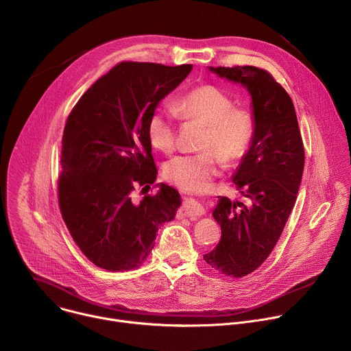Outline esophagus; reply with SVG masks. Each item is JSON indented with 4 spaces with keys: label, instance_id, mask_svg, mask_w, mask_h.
Listing matches in <instances>:
<instances>
[{
    "label": "esophagus",
    "instance_id": "34e87169",
    "mask_svg": "<svg viewBox=\"0 0 351 351\" xmlns=\"http://www.w3.org/2000/svg\"><path fill=\"white\" fill-rule=\"evenodd\" d=\"M180 213H182V215L190 217L193 219L197 217H202L204 214V208L199 206V203L195 202L194 198H186L183 202L182 208H180Z\"/></svg>",
    "mask_w": 351,
    "mask_h": 351
}]
</instances>
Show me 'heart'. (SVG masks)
Wrapping results in <instances>:
<instances>
[{
	"mask_svg": "<svg viewBox=\"0 0 351 351\" xmlns=\"http://www.w3.org/2000/svg\"><path fill=\"white\" fill-rule=\"evenodd\" d=\"M183 118L206 123L202 153L180 154L164 167L165 178L187 191H207L222 172L225 160L241 158L254 136L253 115L244 108H233L232 98L215 86L191 90L175 104ZM147 136L160 152L171 153L176 144V114L157 110L147 123Z\"/></svg>",
	"mask_w": 351,
	"mask_h": 351,
	"instance_id": "obj_1",
	"label": "heart"
}]
</instances>
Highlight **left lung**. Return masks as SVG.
Returning a JSON list of instances; mask_svg holds the SVG:
<instances>
[{"mask_svg":"<svg viewBox=\"0 0 351 351\" xmlns=\"http://www.w3.org/2000/svg\"><path fill=\"white\" fill-rule=\"evenodd\" d=\"M221 79L243 86L252 97L254 136L232 175L248 204L218 197L213 210L221 240L204 260L218 272L241 278L271 254L295 203L304 169V147L291 98L264 69L213 68Z\"/></svg>","mask_w":351,"mask_h":351,"instance_id":"obj_1","label":"left lung"}]
</instances>
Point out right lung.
Instances as JSON below:
<instances>
[{
  "mask_svg": "<svg viewBox=\"0 0 351 351\" xmlns=\"http://www.w3.org/2000/svg\"><path fill=\"white\" fill-rule=\"evenodd\" d=\"M191 69L121 62L82 95L68 117L58 183L61 214L83 254L99 268L138 267L162 223L176 217L182 204L176 189L157 183V193L138 203L132 191L157 180L147 123Z\"/></svg>",
  "mask_w": 351,
  "mask_h": 351,
  "instance_id": "right-lung-1",
  "label": "right lung"
}]
</instances>
